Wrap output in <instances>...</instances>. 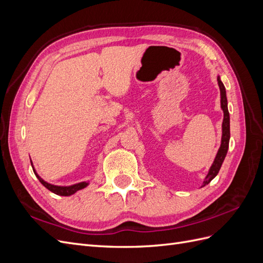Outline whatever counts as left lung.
I'll use <instances>...</instances> for the list:
<instances>
[{
  "instance_id": "8db88e82",
  "label": "left lung",
  "mask_w": 263,
  "mask_h": 263,
  "mask_svg": "<svg viewBox=\"0 0 263 263\" xmlns=\"http://www.w3.org/2000/svg\"><path fill=\"white\" fill-rule=\"evenodd\" d=\"M218 85H219V90H220V105L222 110H224V121H222V136H221V145L218 150V153L216 155V158L213 162V165L211 166L210 172L208 176H206V179L204 180L203 186H205L209 183L217 176V173L220 169V166L222 164V161L227 155V150H228V145H229V138H230V125H229V112H228V107H227V98H226V90L225 86L220 81L219 77L217 78Z\"/></svg>"
}]
</instances>
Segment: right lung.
Segmentation results:
<instances>
[{
    "label": "right lung",
    "mask_w": 263,
    "mask_h": 263,
    "mask_svg": "<svg viewBox=\"0 0 263 263\" xmlns=\"http://www.w3.org/2000/svg\"><path fill=\"white\" fill-rule=\"evenodd\" d=\"M30 162H31V160H30ZM31 166H33V164H31ZM33 170H34V173L36 174L37 179L39 180V182H41L45 187H47L49 191H51L52 193L57 194V195H62V196L72 195V194H74V193L77 192V191L82 190V189H84V187L87 185L86 182L78 183V184L71 185V186H57V185H52V184H50V183H47L46 181H44L41 177L38 176V174H37L36 171H35V169H34V166H33Z\"/></svg>",
    "instance_id": "right-lung-1"
}]
</instances>
